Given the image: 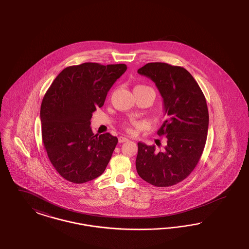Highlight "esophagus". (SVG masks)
I'll return each instance as SVG.
<instances>
[{
    "label": "esophagus",
    "mask_w": 249,
    "mask_h": 249,
    "mask_svg": "<svg viewBox=\"0 0 249 249\" xmlns=\"http://www.w3.org/2000/svg\"><path fill=\"white\" fill-rule=\"evenodd\" d=\"M118 140H119V143H124V142L128 141V138H124V137H119Z\"/></svg>",
    "instance_id": "esophagus-1"
}]
</instances>
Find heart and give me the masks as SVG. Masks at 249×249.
Segmentation results:
<instances>
[{
    "instance_id": "obj_1",
    "label": "heart",
    "mask_w": 249,
    "mask_h": 249,
    "mask_svg": "<svg viewBox=\"0 0 249 249\" xmlns=\"http://www.w3.org/2000/svg\"><path fill=\"white\" fill-rule=\"evenodd\" d=\"M144 88H148V87H146V86H137V87L135 88V89H144ZM137 124H138V122L133 121V122H131V123H125V124H124V129H125L128 133H132V131H133L132 126H133V125H137Z\"/></svg>"
}]
</instances>
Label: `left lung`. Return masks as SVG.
<instances>
[{
	"label": "left lung",
	"instance_id": "left-lung-1",
	"mask_svg": "<svg viewBox=\"0 0 249 249\" xmlns=\"http://www.w3.org/2000/svg\"><path fill=\"white\" fill-rule=\"evenodd\" d=\"M138 73L156 84L163 99L167 120L158 131V135L165 139L161 149L138 142L137 171L148 184L172 186L193 172L202 155L209 128L206 99L184 67L148 63Z\"/></svg>",
	"mask_w": 249,
	"mask_h": 249
}]
</instances>
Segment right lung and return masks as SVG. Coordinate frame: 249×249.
Instances as JSON below:
<instances>
[{
	"instance_id": "obj_1",
	"label": "right lung",
	"mask_w": 249,
	"mask_h": 249,
	"mask_svg": "<svg viewBox=\"0 0 249 249\" xmlns=\"http://www.w3.org/2000/svg\"><path fill=\"white\" fill-rule=\"evenodd\" d=\"M126 69L124 64L68 66L45 93L40 106L42 141L51 163L65 180L83 184L105 171L118 138L110 133L94 135L90 119Z\"/></svg>"
}]
</instances>
